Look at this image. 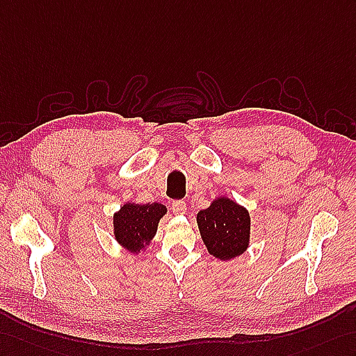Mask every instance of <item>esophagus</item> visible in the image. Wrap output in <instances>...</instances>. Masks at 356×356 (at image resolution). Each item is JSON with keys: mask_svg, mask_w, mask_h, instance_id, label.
I'll use <instances>...</instances> for the list:
<instances>
[{"mask_svg": "<svg viewBox=\"0 0 356 356\" xmlns=\"http://www.w3.org/2000/svg\"><path fill=\"white\" fill-rule=\"evenodd\" d=\"M172 211L175 214H184L187 211V205L184 201H175L172 204Z\"/></svg>", "mask_w": 356, "mask_h": 356, "instance_id": "obj_1", "label": "esophagus"}]
</instances>
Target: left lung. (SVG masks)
I'll return each mask as SVG.
<instances>
[{
  "label": "left lung",
  "mask_w": 356,
  "mask_h": 356,
  "mask_svg": "<svg viewBox=\"0 0 356 356\" xmlns=\"http://www.w3.org/2000/svg\"><path fill=\"white\" fill-rule=\"evenodd\" d=\"M196 222L208 254L220 261H229L248 250L250 216L246 207L231 197H214L210 207L197 213Z\"/></svg>",
  "instance_id": "8db88e82"
}]
</instances>
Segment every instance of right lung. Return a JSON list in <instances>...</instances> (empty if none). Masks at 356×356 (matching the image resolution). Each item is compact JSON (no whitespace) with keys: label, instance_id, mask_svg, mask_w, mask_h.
Here are the masks:
<instances>
[{"label":"right lung","instance_id":"right-lung-1","mask_svg":"<svg viewBox=\"0 0 356 356\" xmlns=\"http://www.w3.org/2000/svg\"><path fill=\"white\" fill-rule=\"evenodd\" d=\"M166 213L168 208L159 202H125L113 214V237L129 254L138 255L145 252Z\"/></svg>","mask_w":356,"mask_h":356}]
</instances>
